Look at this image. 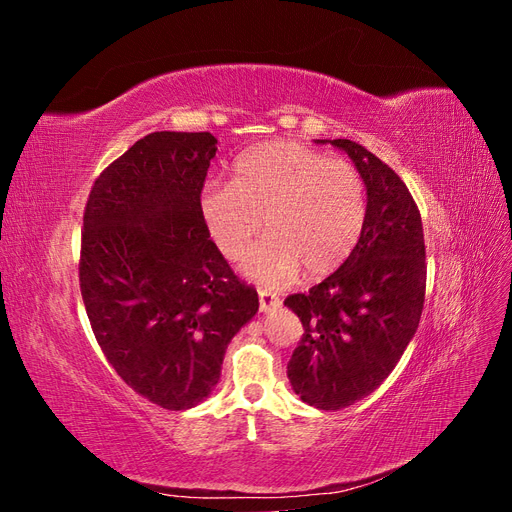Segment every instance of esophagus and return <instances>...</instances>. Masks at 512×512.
Listing matches in <instances>:
<instances>
[{
	"label": "esophagus",
	"instance_id": "obj_1",
	"mask_svg": "<svg viewBox=\"0 0 512 512\" xmlns=\"http://www.w3.org/2000/svg\"><path fill=\"white\" fill-rule=\"evenodd\" d=\"M280 297L277 294L269 292V290H258V305H260V312H271L277 305H280Z\"/></svg>",
	"mask_w": 512,
	"mask_h": 512
}]
</instances>
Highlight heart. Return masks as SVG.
Returning <instances> with one entry per match:
<instances>
[{"instance_id":"1","label":"heart","mask_w":512,"mask_h":512,"mask_svg":"<svg viewBox=\"0 0 512 512\" xmlns=\"http://www.w3.org/2000/svg\"><path fill=\"white\" fill-rule=\"evenodd\" d=\"M209 235L235 260L262 228L267 239L243 258V271L265 286L333 273L352 254L367 218L365 183L350 162L294 141H269L235 162V179L200 192Z\"/></svg>"}]
</instances>
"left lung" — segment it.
Returning a JSON list of instances; mask_svg holds the SVG:
<instances>
[{
  "label": "left lung",
  "mask_w": 512,
  "mask_h": 512,
  "mask_svg": "<svg viewBox=\"0 0 512 512\" xmlns=\"http://www.w3.org/2000/svg\"><path fill=\"white\" fill-rule=\"evenodd\" d=\"M367 190V218L344 265L284 301L303 335L288 363L292 391L320 410H342L389 378L418 329L425 301L421 213L406 183L363 145L335 138Z\"/></svg>",
  "instance_id": "obj_1"
}]
</instances>
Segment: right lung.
<instances>
[{"label":"right lung","instance_id":"right-lung-1","mask_svg":"<svg viewBox=\"0 0 512 512\" xmlns=\"http://www.w3.org/2000/svg\"><path fill=\"white\" fill-rule=\"evenodd\" d=\"M215 151L209 132L147 134L102 170L83 215L91 329L121 380L166 410L211 395L230 339L258 312L200 211Z\"/></svg>","mask_w":512,"mask_h":512}]
</instances>
